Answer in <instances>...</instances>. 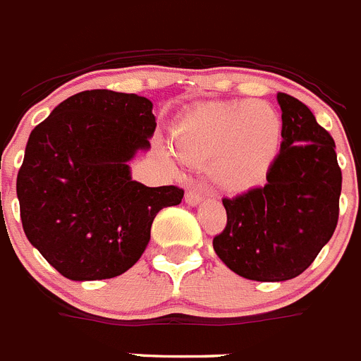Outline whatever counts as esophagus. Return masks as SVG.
I'll use <instances>...</instances> for the list:
<instances>
[{"instance_id":"1","label":"esophagus","mask_w":361,"mask_h":361,"mask_svg":"<svg viewBox=\"0 0 361 361\" xmlns=\"http://www.w3.org/2000/svg\"><path fill=\"white\" fill-rule=\"evenodd\" d=\"M203 200V194L202 190L198 189H189L187 192H185V202L189 203V205H198L200 202Z\"/></svg>"}]
</instances>
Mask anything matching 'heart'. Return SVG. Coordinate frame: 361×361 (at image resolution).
Segmentation results:
<instances>
[{
	"label": "heart",
	"mask_w": 361,
	"mask_h": 361,
	"mask_svg": "<svg viewBox=\"0 0 361 361\" xmlns=\"http://www.w3.org/2000/svg\"><path fill=\"white\" fill-rule=\"evenodd\" d=\"M281 123L263 102H212L194 106L172 128L176 154L185 161H207L228 189L258 183L280 143Z\"/></svg>",
	"instance_id": "heart-1"
}]
</instances>
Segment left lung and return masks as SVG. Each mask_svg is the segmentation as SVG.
<instances>
[{"instance_id":"obj_1","label":"left lung","mask_w":361,"mask_h":361,"mask_svg":"<svg viewBox=\"0 0 361 361\" xmlns=\"http://www.w3.org/2000/svg\"><path fill=\"white\" fill-rule=\"evenodd\" d=\"M281 106V149L267 183L224 198L227 225L212 240L231 271L256 281L302 274L331 240L340 214L341 169L331 134L289 94Z\"/></svg>"}]
</instances>
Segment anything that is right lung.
<instances>
[{"label":"right lung","mask_w":361,"mask_h":361,"mask_svg":"<svg viewBox=\"0 0 361 361\" xmlns=\"http://www.w3.org/2000/svg\"><path fill=\"white\" fill-rule=\"evenodd\" d=\"M150 99L96 89L56 106L30 133L18 172L23 231L68 280L123 274L143 255L163 207L180 205L176 185L133 181L127 161L150 147Z\"/></svg>","instance_id":"add662e5"}]
</instances>
